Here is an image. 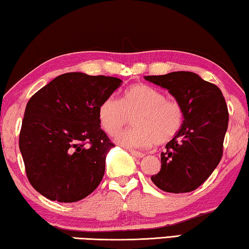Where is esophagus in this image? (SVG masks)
<instances>
[{
	"instance_id": "1",
	"label": "esophagus",
	"mask_w": 249,
	"mask_h": 249,
	"mask_svg": "<svg viewBox=\"0 0 249 249\" xmlns=\"http://www.w3.org/2000/svg\"><path fill=\"white\" fill-rule=\"evenodd\" d=\"M129 153H131L133 157H135V158H139V159H141V158H143L144 155V153H142V152H139V151H135V150H129Z\"/></svg>"
}]
</instances>
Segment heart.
<instances>
[{
    "mask_svg": "<svg viewBox=\"0 0 249 249\" xmlns=\"http://www.w3.org/2000/svg\"><path fill=\"white\" fill-rule=\"evenodd\" d=\"M134 118L135 127L116 137L125 147L147 148L165 144L180 132L184 121L183 106L178 99L148 85H133L123 92L120 101L108 97L98 108L101 126L110 136L121 133Z\"/></svg>",
    "mask_w": 249,
    "mask_h": 249,
    "instance_id": "obj_1",
    "label": "heart"
}]
</instances>
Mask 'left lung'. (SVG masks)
Wrapping results in <instances>:
<instances>
[{"label": "left lung", "mask_w": 249, "mask_h": 249, "mask_svg": "<svg viewBox=\"0 0 249 249\" xmlns=\"http://www.w3.org/2000/svg\"><path fill=\"white\" fill-rule=\"evenodd\" d=\"M144 78L168 89L184 110L182 127L165 145L160 172L151 180L166 192L194 191L210 177L222 158L229 120L222 92L214 84L190 71Z\"/></svg>", "instance_id": "obj_1"}]
</instances>
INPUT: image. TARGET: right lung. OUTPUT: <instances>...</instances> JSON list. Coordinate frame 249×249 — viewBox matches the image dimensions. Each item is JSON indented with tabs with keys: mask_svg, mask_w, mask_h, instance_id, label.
I'll return each mask as SVG.
<instances>
[{
	"mask_svg": "<svg viewBox=\"0 0 249 249\" xmlns=\"http://www.w3.org/2000/svg\"><path fill=\"white\" fill-rule=\"evenodd\" d=\"M121 83L115 77L67 72L29 99L18 146L29 182L39 194L75 202L98 187L114 146L101 128L98 108Z\"/></svg>",
	"mask_w": 249,
	"mask_h": 249,
	"instance_id": "obj_1",
	"label": "right lung"
}]
</instances>
